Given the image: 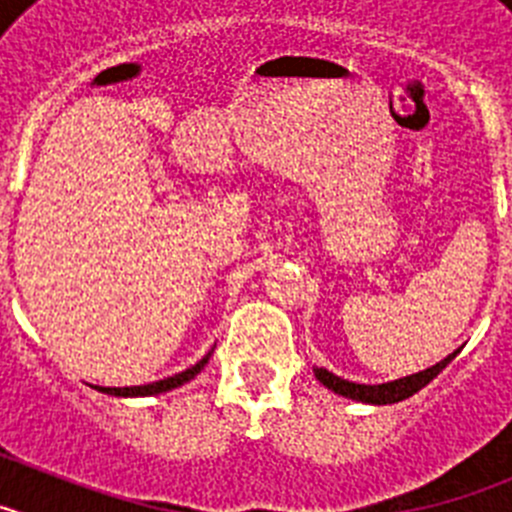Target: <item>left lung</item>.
<instances>
[{
	"label": "left lung",
	"instance_id": "left-lung-1",
	"mask_svg": "<svg viewBox=\"0 0 512 512\" xmlns=\"http://www.w3.org/2000/svg\"><path fill=\"white\" fill-rule=\"evenodd\" d=\"M459 354V351H454V354H449L443 361H438L436 366H431V369H425V372H418V374H410V377H402V379H395V382H384V384H356V382H348V379L343 377H336L333 372H328V369H323V366H315L312 372H315V377H318V382H323L328 390H333L336 395H343L348 397V400H359V402H369V405H392V402H400V400H408V397H413L415 392L423 390L425 384L433 382V379L438 377V374L446 369V364H449L454 356Z\"/></svg>",
	"mask_w": 512,
	"mask_h": 512
}]
</instances>
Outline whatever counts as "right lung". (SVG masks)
<instances>
[{
  "label": "right lung",
  "mask_w": 512,
  "mask_h": 512,
  "mask_svg": "<svg viewBox=\"0 0 512 512\" xmlns=\"http://www.w3.org/2000/svg\"><path fill=\"white\" fill-rule=\"evenodd\" d=\"M212 351L210 354L202 356L200 361L194 366H189L187 372H179L174 374V377H166V379H158V382H151V384H140V387H94V390L104 392V395H115V397H148V395H161V392H169V390H176V387H182V384H187L189 379H194L197 374L205 369V364L210 361Z\"/></svg>",
  "instance_id": "right-lung-1"
}]
</instances>
